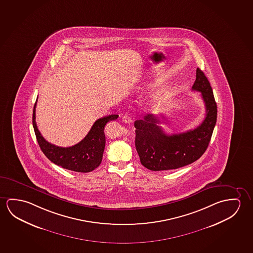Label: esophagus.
Segmentation results:
<instances>
[{"label":"esophagus","mask_w":253,"mask_h":253,"mask_svg":"<svg viewBox=\"0 0 253 253\" xmlns=\"http://www.w3.org/2000/svg\"><path fill=\"white\" fill-rule=\"evenodd\" d=\"M122 121L125 123H131L132 122V118L129 115H124L122 117Z\"/></svg>","instance_id":"1"}]
</instances>
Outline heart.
<instances>
[{
	"label": "heart",
	"mask_w": 253,
	"mask_h": 253,
	"mask_svg": "<svg viewBox=\"0 0 253 253\" xmlns=\"http://www.w3.org/2000/svg\"><path fill=\"white\" fill-rule=\"evenodd\" d=\"M148 86H149V85L143 84L139 86L136 89L138 90V92H144L145 90L148 88ZM165 98L164 96H157V97H156V98L150 103V105H151V107L154 109L161 108V107L163 106L164 103H165Z\"/></svg>",
	"instance_id": "1"
}]
</instances>
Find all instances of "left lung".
I'll list each match as a JSON object with an SVG mask.
<instances>
[{
  "mask_svg": "<svg viewBox=\"0 0 253 253\" xmlns=\"http://www.w3.org/2000/svg\"><path fill=\"white\" fill-rule=\"evenodd\" d=\"M193 90L201 92L206 106V117L199 126L181 133L167 134L159 126L166 120L148 114L143 120L134 122L135 148L144 167L154 171L169 170L193 164L209 147L216 124L217 105L212 87L207 77L197 68Z\"/></svg>",
  "mask_w": 253,
  "mask_h": 253,
  "instance_id": "obj_1",
  "label": "left lung"
}]
</instances>
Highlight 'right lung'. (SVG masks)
Wrapping results in <instances>:
<instances>
[{
  "instance_id": "add662e5",
  "label": "right lung",
  "mask_w": 253,
  "mask_h": 253,
  "mask_svg": "<svg viewBox=\"0 0 253 253\" xmlns=\"http://www.w3.org/2000/svg\"><path fill=\"white\" fill-rule=\"evenodd\" d=\"M36 103L33 109L32 125L44 156L58 166L77 172H90L97 168L102 162L105 146L104 126L110 121L117 120L119 115L113 114L98 119L84 140L72 147L62 148L51 144L41 135L35 121Z\"/></svg>"
}]
</instances>
